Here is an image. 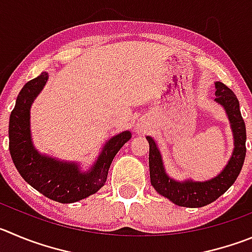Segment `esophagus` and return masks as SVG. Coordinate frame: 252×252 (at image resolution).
Returning a JSON list of instances; mask_svg holds the SVG:
<instances>
[{
  "mask_svg": "<svg viewBox=\"0 0 252 252\" xmlns=\"http://www.w3.org/2000/svg\"><path fill=\"white\" fill-rule=\"evenodd\" d=\"M138 131H143L142 128H138Z\"/></svg>",
  "mask_w": 252,
  "mask_h": 252,
  "instance_id": "34e87169",
  "label": "esophagus"
}]
</instances>
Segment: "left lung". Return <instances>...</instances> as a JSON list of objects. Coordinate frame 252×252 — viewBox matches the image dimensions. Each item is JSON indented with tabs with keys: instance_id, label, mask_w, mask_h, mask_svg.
<instances>
[{
	"instance_id": "1",
	"label": "left lung",
	"mask_w": 252,
	"mask_h": 252,
	"mask_svg": "<svg viewBox=\"0 0 252 252\" xmlns=\"http://www.w3.org/2000/svg\"><path fill=\"white\" fill-rule=\"evenodd\" d=\"M215 102L224 108L234 137V149L226 165L216 176L204 182L192 179L175 180L165 170L160 149L148 135L149 142L150 183L158 194L175 205L185 208H201L215 201L235 183L246 155V128L241 117L236 95L221 82H215Z\"/></svg>"
}]
</instances>
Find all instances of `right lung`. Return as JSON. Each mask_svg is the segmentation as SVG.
Here are the masks:
<instances>
[{
  "label": "right lung",
  "mask_w": 252,
  "mask_h": 252,
  "mask_svg": "<svg viewBox=\"0 0 252 252\" xmlns=\"http://www.w3.org/2000/svg\"><path fill=\"white\" fill-rule=\"evenodd\" d=\"M48 81V73L27 82L9 115V153L25 182L51 200L70 204L95 194L107 182L108 170L121 148L131 138L129 130L104 143L97 159L84 170L77 161H65L36 149L31 133V107Z\"/></svg>",
  "instance_id": "obj_1"
}]
</instances>
